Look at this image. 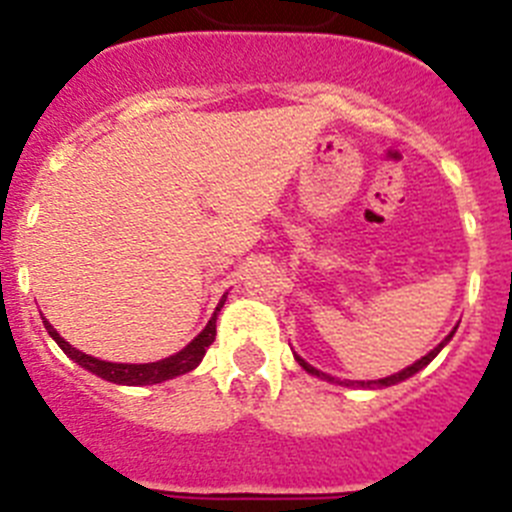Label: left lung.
<instances>
[{
	"label": "left lung",
	"instance_id": "left-lung-1",
	"mask_svg": "<svg viewBox=\"0 0 512 512\" xmlns=\"http://www.w3.org/2000/svg\"><path fill=\"white\" fill-rule=\"evenodd\" d=\"M451 336H454V330H451ZM451 336H446V341H443V343H438V346H436V348H433L431 354H428V356H423V359H420V361H415V364H413V366H408V369H402V372L392 374V377H384V379H379V382H366V387H390V384H397V382H402V379H408V377H413V374H415V372H420V369H423V366H428V364H431V361H433V359H436V354H438V351H441V348H443V346H446V343H449V341H451ZM295 359H297V361H300V366H302V369H305V372L315 374V377H325V379H328V382H338V379L328 377V374H320V372H318V369H312V366H310V364H307V361H302V359H300V356H295ZM341 384H343V382H341ZM361 384H364V382H361Z\"/></svg>",
	"mask_w": 512,
	"mask_h": 512
}]
</instances>
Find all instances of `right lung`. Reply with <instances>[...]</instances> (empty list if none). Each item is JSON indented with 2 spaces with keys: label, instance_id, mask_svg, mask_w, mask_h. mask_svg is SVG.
<instances>
[{
  "label": "right lung",
  "instance_id": "add662e5",
  "mask_svg": "<svg viewBox=\"0 0 512 512\" xmlns=\"http://www.w3.org/2000/svg\"><path fill=\"white\" fill-rule=\"evenodd\" d=\"M220 307H223V302L217 305V310H220ZM217 310H215V315H212L210 323L205 325V330H202L200 336L194 338L189 346H184L179 354L169 356V359L153 361V364H112V361H99V359H94V356L76 351L69 341H63V338L56 333V328H53L48 320H43V323H45V330L51 333L53 341L63 348V354L71 356L76 364L84 366V369H89V372L97 374V377L107 379V382H115V384H158V382H166V379L182 377V374L192 372L194 366L200 364L202 356H205V351L210 348V343L215 341Z\"/></svg>",
  "mask_w": 512,
  "mask_h": 512
}]
</instances>
